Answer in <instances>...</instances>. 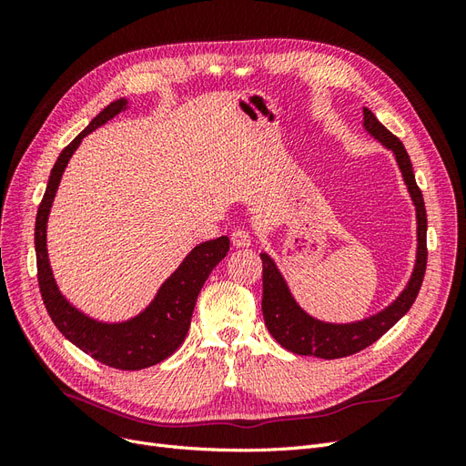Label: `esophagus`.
<instances>
[{"label": "esophagus", "mask_w": 466, "mask_h": 466, "mask_svg": "<svg viewBox=\"0 0 466 466\" xmlns=\"http://www.w3.org/2000/svg\"><path fill=\"white\" fill-rule=\"evenodd\" d=\"M233 247H248L250 245V233L247 229H235L231 233Z\"/></svg>", "instance_id": "esophagus-1"}]
</instances>
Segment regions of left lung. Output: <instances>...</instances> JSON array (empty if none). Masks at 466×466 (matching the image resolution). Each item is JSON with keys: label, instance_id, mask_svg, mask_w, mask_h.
Returning <instances> with one entry per match:
<instances>
[{"label": "left lung", "instance_id": "8db88e82", "mask_svg": "<svg viewBox=\"0 0 466 466\" xmlns=\"http://www.w3.org/2000/svg\"><path fill=\"white\" fill-rule=\"evenodd\" d=\"M363 126L371 136H375L380 144L389 147L394 157L399 161L404 182L410 192L416 218H418V258L414 274L408 281L406 289L400 293V298L387 307L383 313H379L371 319H365L354 324H329L320 322L313 317H309L301 311L299 305L293 301L291 293L286 286L284 278L278 272L276 264L268 255H260L262 260V315L264 322L270 334L276 338V342L298 356H317L322 360H338L346 358L358 351L365 350L377 342L389 329H392L406 313L408 309L418 298L428 264V245H426V231H428V218L424 196L416 185L414 171L410 157L402 146L400 139L390 134L383 124H380L370 108H363Z\"/></svg>", "mask_w": 466, "mask_h": 466}]
</instances>
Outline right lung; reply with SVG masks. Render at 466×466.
<instances>
[{
  "label": "right lung",
  "mask_w": 466,
  "mask_h": 466,
  "mask_svg": "<svg viewBox=\"0 0 466 466\" xmlns=\"http://www.w3.org/2000/svg\"><path fill=\"white\" fill-rule=\"evenodd\" d=\"M124 106L126 101L122 98L116 103H110L72 144L62 149L58 161L52 167L46 192L42 196L36 211L35 248L42 301H45L46 311L58 330L69 342L86 351L93 360L108 365V368L136 371L167 360L185 342L198 293L211 270L228 255L229 238L219 237L196 247L185 262L178 266V270L165 281L157 298L146 311L128 322L105 324L91 320L62 298L52 278L46 255V221L52 200L56 190H58L64 168L81 139L96 130L98 126L115 118Z\"/></svg>",
  "instance_id": "add662e5"
}]
</instances>
